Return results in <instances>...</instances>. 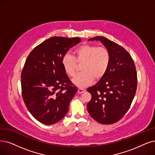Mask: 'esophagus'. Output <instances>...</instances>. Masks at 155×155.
<instances>
[{
  "instance_id": "obj_1",
  "label": "esophagus",
  "mask_w": 155,
  "mask_h": 155,
  "mask_svg": "<svg viewBox=\"0 0 155 155\" xmlns=\"http://www.w3.org/2000/svg\"><path fill=\"white\" fill-rule=\"evenodd\" d=\"M84 91H85V89L82 88H79L78 90V94H81V93L84 92Z\"/></svg>"
}]
</instances>
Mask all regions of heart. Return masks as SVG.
<instances>
[{
	"mask_svg": "<svg viewBox=\"0 0 155 155\" xmlns=\"http://www.w3.org/2000/svg\"><path fill=\"white\" fill-rule=\"evenodd\" d=\"M83 71L73 80L80 87L91 83L94 79L98 80L106 74L110 63V54L108 49L102 46L83 45L75 48L74 57L66 54L61 59V64L65 72L74 77L78 71V64H81Z\"/></svg>",
	"mask_w": 155,
	"mask_h": 155,
	"instance_id": "1",
	"label": "heart"
}]
</instances>
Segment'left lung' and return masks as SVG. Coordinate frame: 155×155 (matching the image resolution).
Returning a JSON list of instances; mask_svg holds the SVG:
<instances>
[{
    "mask_svg": "<svg viewBox=\"0 0 155 155\" xmlns=\"http://www.w3.org/2000/svg\"><path fill=\"white\" fill-rule=\"evenodd\" d=\"M98 40L110 54V63L104 76L87 89L91 99L87 104L90 115L97 122L109 125L120 121L127 113L136 93L137 71L134 60L121 46L102 36Z\"/></svg>",
    "mask_w": 155,
    "mask_h": 155,
    "instance_id": "obj_1",
    "label": "left lung"
}]
</instances>
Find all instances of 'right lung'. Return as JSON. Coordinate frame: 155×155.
Returning <instances> with one entry per match:
<instances>
[{"label":"right lung","mask_w":155,"mask_h":155,"mask_svg":"<svg viewBox=\"0 0 155 155\" xmlns=\"http://www.w3.org/2000/svg\"><path fill=\"white\" fill-rule=\"evenodd\" d=\"M79 38L53 37L30 53L21 74V94L32 116L45 125H53L65 116L78 91L64 71L61 59Z\"/></svg>","instance_id":"right-lung-1"}]
</instances>
